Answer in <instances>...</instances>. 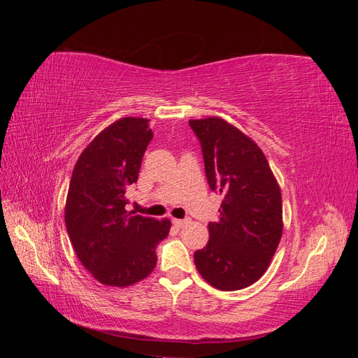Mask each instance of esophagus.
I'll return each instance as SVG.
<instances>
[{
  "instance_id": "esophagus-1",
  "label": "esophagus",
  "mask_w": 358,
  "mask_h": 358,
  "mask_svg": "<svg viewBox=\"0 0 358 358\" xmlns=\"http://www.w3.org/2000/svg\"><path fill=\"white\" fill-rule=\"evenodd\" d=\"M173 224H175L178 229H180V227H183L187 224V220H176V218H173V221H171Z\"/></svg>"
}]
</instances>
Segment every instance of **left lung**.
I'll return each instance as SVG.
<instances>
[{
	"label": "left lung",
	"instance_id": "1",
	"mask_svg": "<svg viewBox=\"0 0 358 358\" xmlns=\"http://www.w3.org/2000/svg\"><path fill=\"white\" fill-rule=\"evenodd\" d=\"M201 143L212 191L222 196L220 220L209 222V242L194 254L206 282L242 289L262 278L282 237V196L266 155L225 119H191Z\"/></svg>",
	"mask_w": 358,
	"mask_h": 358
}]
</instances>
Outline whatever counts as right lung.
<instances>
[{"mask_svg": "<svg viewBox=\"0 0 358 358\" xmlns=\"http://www.w3.org/2000/svg\"><path fill=\"white\" fill-rule=\"evenodd\" d=\"M149 119L125 116L106 127L76 162L66 227L76 255L103 285L129 287L157 266L155 249L166 239L170 220L125 209V192L137 182L143 154L152 140Z\"/></svg>", "mask_w": 358, "mask_h": 358, "instance_id": "obj_1", "label": "right lung"}]
</instances>
